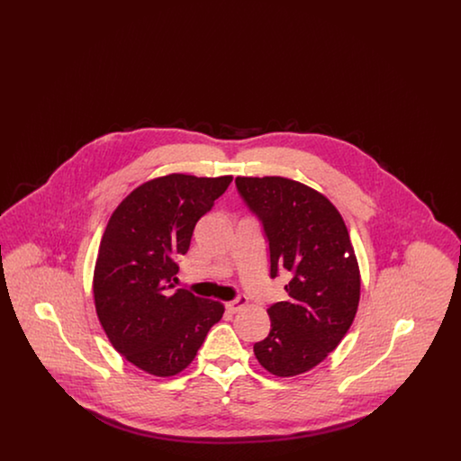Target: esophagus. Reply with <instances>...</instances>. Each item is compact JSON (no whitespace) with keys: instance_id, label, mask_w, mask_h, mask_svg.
Returning <instances> with one entry per match:
<instances>
[{"instance_id":"obj_1","label":"esophagus","mask_w":461,"mask_h":461,"mask_svg":"<svg viewBox=\"0 0 461 461\" xmlns=\"http://www.w3.org/2000/svg\"><path fill=\"white\" fill-rule=\"evenodd\" d=\"M245 306H247V297H245V295H240V297H237L235 301L226 303V309H228L230 312H239V311Z\"/></svg>"}]
</instances>
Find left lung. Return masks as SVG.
<instances>
[{"label":"left lung","mask_w":461,"mask_h":461,"mask_svg":"<svg viewBox=\"0 0 461 461\" xmlns=\"http://www.w3.org/2000/svg\"><path fill=\"white\" fill-rule=\"evenodd\" d=\"M235 183L263 222L271 278L290 276L288 299L267 307L271 330L254 354L276 376L309 372L340 344L357 311L361 278L349 231L329 198L299 181L239 176Z\"/></svg>","instance_id":"1"}]
</instances>
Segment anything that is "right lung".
I'll return each instance as SVG.
<instances>
[{"mask_svg": "<svg viewBox=\"0 0 461 461\" xmlns=\"http://www.w3.org/2000/svg\"><path fill=\"white\" fill-rule=\"evenodd\" d=\"M231 176L167 175L134 188L112 212L93 276L98 320L113 349L155 376L183 372L224 306L175 290L177 258Z\"/></svg>", "mask_w": 461, "mask_h": 461, "instance_id": "right-lung-1", "label": "right lung"}]
</instances>
